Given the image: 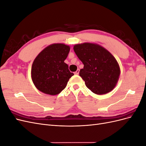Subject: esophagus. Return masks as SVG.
<instances>
[{"label":"esophagus","instance_id":"obj_1","mask_svg":"<svg viewBox=\"0 0 146 146\" xmlns=\"http://www.w3.org/2000/svg\"><path fill=\"white\" fill-rule=\"evenodd\" d=\"M79 72H80V70H79V69H77V70H76V71L74 72V74H76V75H78Z\"/></svg>","mask_w":146,"mask_h":146}]
</instances>
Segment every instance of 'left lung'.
<instances>
[{
    "instance_id": "1",
    "label": "left lung",
    "mask_w": 146,
    "mask_h": 146,
    "mask_svg": "<svg viewBox=\"0 0 146 146\" xmlns=\"http://www.w3.org/2000/svg\"><path fill=\"white\" fill-rule=\"evenodd\" d=\"M74 50L84 64L80 76L86 87L94 94L102 95L111 91L120 76V67L114 56L96 43L74 45Z\"/></svg>"
}]
</instances>
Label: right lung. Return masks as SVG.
Segmentation results:
<instances>
[{
  "label": "right lung",
  "mask_w": 146,
  "mask_h": 146,
  "mask_svg": "<svg viewBox=\"0 0 146 146\" xmlns=\"http://www.w3.org/2000/svg\"><path fill=\"white\" fill-rule=\"evenodd\" d=\"M70 46L63 43L52 44L39 53L34 60L31 77L35 87L51 96L60 94L66 88L74 74L64 61Z\"/></svg>",
  "instance_id": "add662e5"
}]
</instances>
